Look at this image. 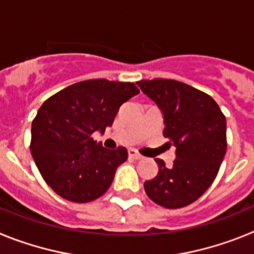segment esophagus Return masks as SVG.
I'll return each mask as SVG.
<instances>
[{
	"instance_id": "esophagus-1",
	"label": "esophagus",
	"mask_w": 254,
	"mask_h": 254,
	"mask_svg": "<svg viewBox=\"0 0 254 254\" xmlns=\"http://www.w3.org/2000/svg\"><path fill=\"white\" fill-rule=\"evenodd\" d=\"M128 156L132 159H136V160H140V159H142V156H141V155L133 149H128Z\"/></svg>"
}]
</instances>
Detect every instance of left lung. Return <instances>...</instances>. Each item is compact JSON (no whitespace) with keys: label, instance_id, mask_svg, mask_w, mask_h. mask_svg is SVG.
<instances>
[{"label":"left lung","instance_id":"obj_1","mask_svg":"<svg viewBox=\"0 0 254 254\" xmlns=\"http://www.w3.org/2000/svg\"><path fill=\"white\" fill-rule=\"evenodd\" d=\"M136 84L163 114L164 137L176 146L172 167L160 159L158 174L143 183L151 201L185 207L212 185L226 152V120L212 98L185 82L154 78Z\"/></svg>","mask_w":254,"mask_h":254}]
</instances>
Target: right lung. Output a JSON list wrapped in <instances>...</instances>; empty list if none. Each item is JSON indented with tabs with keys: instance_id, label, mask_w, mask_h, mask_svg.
<instances>
[{
	"instance_id": "obj_1",
	"label": "right lung",
	"mask_w": 254,
	"mask_h": 254,
	"mask_svg": "<svg viewBox=\"0 0 254 254\" xmlns=\"http://www.w3.org/2000/svg\"><path fill=\"white\" fill-rule=\"evenodd\" d=\"M133 82L94 78L69 85L42 104L31 123V156L47 185L71 202H90L111 187L126 147H103L95 131L111 127L121 105L137 95Z\"/></svg>"
}]
</instances>
